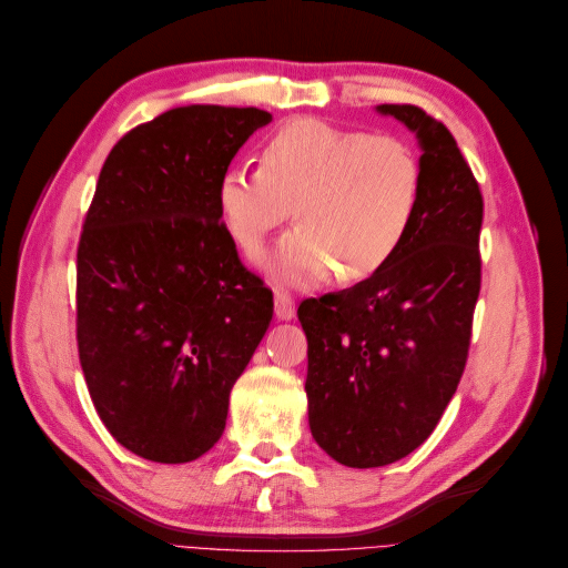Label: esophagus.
I'll return each mask as SVG.
<instances>
[{
  "label": "esophagus",
  "mask_w": 568,
  "mask_h": 568,
  "mask_svg": "<svg viewBox=\"0 0 568 568\" xmlns=\"http://www.w3.org/2000/svg\"><path fill=\"white\" fill-rule=\"evenodd\" d=\"M274 315L277 320H291L296 315V301L286 291H274Z\"/></svg>",
  "instance_id": "34e87169"
}]
</instances>
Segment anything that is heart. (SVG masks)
Returning a JSON list of instances; mask_svg holds the SVG:
<instances>
[{
    "label": "heart",
    "instance_id": "heart-1",
    "mask_svg": "<svg viewBox=\"0 0 568 568\" xmlns=\"http://www.w3.org/2000/svg\"><path fill=\"white\" fill-rule=\"evenodd\" d=\"M422 189L419 156L398 136L294 118L267 136L261 168L222 173L217 211L232 242L253 253L294 209L298 227L270 257L272 272L288 284H315L334 270L359 282L400 251Z\"/></svg>",
    "mask_w": 568,
    "mask_h": 568
}]
</instances>
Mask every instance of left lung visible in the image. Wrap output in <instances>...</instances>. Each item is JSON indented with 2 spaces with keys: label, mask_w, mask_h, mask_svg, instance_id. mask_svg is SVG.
Returning <instances> with one entry per match:
<instances>
[{
  "label": "left lung",
  "mask_w": 568,
  "mask_h": 568,
  "mask_svg": "<svg viewBox=\"0 0 568 568\" xmlns=\"http://www.w3.org/2000/svg\"><path fill=\"white\" fill-rule=\"evenodd\" d=\"M376 111L419 136L415 225L382 272L298 305L313 438L355 469L384 467L432 436L467 367L480 291L484 196L455 136L419 106Z\"/></svg>",
  "instance_id": "1"
}]
</instances>
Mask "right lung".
<instances>
[{
  "mask_svg": "<svg viewBox=\"0 0 568 568\" xmlns=\"http://www.w3.org/2000/svg\"><path fill=\"white\" fill-rule=\"evenodd\" d=\"M261 109L180 106L111 149L78 244L75 334L111 436L182 464L225 432L230 390L265 336L272 288L244 267L217 182Z\"/></svg>",
  "mask_w": 568,
  "mask_h": 568,
  "instance_id": "right-lung-1",
  "label": "right lung"
}]
</instances>
